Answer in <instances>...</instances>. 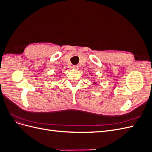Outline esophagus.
I'll return each mask as SVG.
<instances>
[{"label": "esophagus", "mask_w": 152, "mask_h": 152, "mask_svg": "<svg viewBox=\"0 0 152 152\" xmlns=\"http://www.w3.org/2000/svg\"><path fill=\"white\" fill-rule=\"evenodd\" d=\"M72 68H73V69H74V70H78V69L79 68V66H77V65H73L72 66Z\"/></svg>", "instance_id": "obj_1"}]
</instances>
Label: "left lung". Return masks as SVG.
Returning <instances> with one entry per match:
<instances>
[{
    "instance_id": "8db88e82",
    "label": "left lung",
    "mask_w": 152,
    "mask_h": 152,
    "mask_svg": "<svg viewBox=\"0 0 152 152\" xmlns=\"http://www.w3.org/2000/svg\"><path fill=\"white\" fill-rule=\"evenodd\" d=\"M90 74H91V73H90ZM93 84H94V85H96V84H97V82L95 81V80H93Z\"/></svg>"
}]
</instances>
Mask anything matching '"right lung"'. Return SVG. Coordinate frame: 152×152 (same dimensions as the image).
<instances>
[{
	"instance_id": "obj_1",
	"label": "right lung",
	"mask_w": 152,
	"mask_h": 152,
	"mask_svg": "<svg viewBox=\"0 0 152 152\" xmlns=\"http://www.w3.org/2000/svg\"><path fill=\"white\" fill-rule=\"evenodd\" d=\"M66 69H67V68H66Z\"/></svg>"
}]
</instances>
